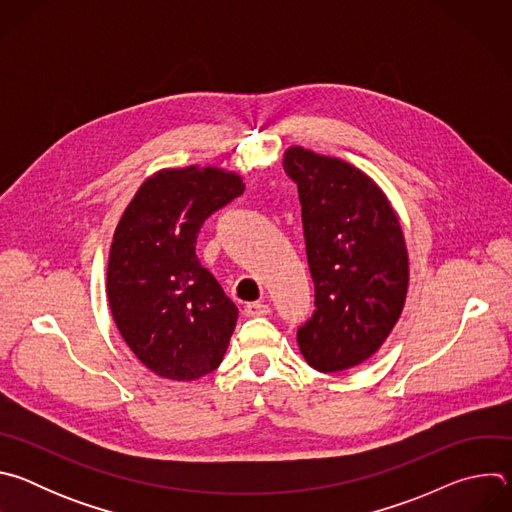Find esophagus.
<instances>
[{
    "label": "esophagus",
    "mask_w": 512,
    "mask_h": 512,
    "mask_svg": "<svg viewBox=\"0 0 512 512\" xmlns=\"http://www.w3.org/2000/svg\"><path fill=\"white\" fill-rule=\"evenodd\" d=\"M271 312V308L267 304L261 302H251L245 306V316L247 318H257V316H267Z\"/></svg>",
    "instance_id": "obj_1"
}]
</instances>
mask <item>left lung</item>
Listing matches in <instances>:
<instances>
[{"label": "left lung", "mask_w": 512, "mask_h": 512, "mask_svg": "<svg viewBox=\"0 0 512 512\" xmlns=\"http://www.w3.org/2000/svg\"><path fill=\"white\" fill-rule=\"evenodd\" d=\"M283 170L298 184L316 289L298 344L316 371H346L383 346L403 312L405 237L385 192L358 168L294 145Z\"/></svg>", "instance_id": "1"}]
</instances>
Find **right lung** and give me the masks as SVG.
I'll use <instances>...</instances> for the list:
<instances>
[{
    "mask_svg": "<svg viewBox=\"0 0 512 512\" xmlns=\"http://www.w3.org/2000/svg\"><path fill=\"white\" fill-rule=\"evenodd\" d=\"M221 168H166L145 180L113 235L107 298L119 334L162 379L194 381L223 362L239 310L196 257L206 218L241 196Z\"/></svg>",
    "mask_w": 512,
    "mask_h": 512,
    "instance_id": "obj_1",
    "label": "right lung"
}]
</instances>
